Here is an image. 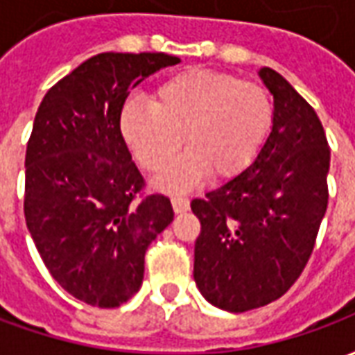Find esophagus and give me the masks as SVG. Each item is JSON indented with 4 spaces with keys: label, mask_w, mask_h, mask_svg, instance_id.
<instances>
[{
    "label": "esophagus",
    "mask_w": 355,
    "mask_h": 355,
    "mask_svg": "<svg viewBox=\"0 0 355 355\" xmlns=\"http://www.w3.org/2000/svg\"><path fill=\"white\" fill-rule=\"evenodd\" d=\"M171 203H173L175 213H186V211L190 209V200L184 198V196H175V198L171 200Z\"/></svg>",
    "instance_id": "34e87169"
}]
</instances>
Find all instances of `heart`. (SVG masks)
<instances>
[{"label": "heart", "mask_w": 355, "mask_h": 355, "mask_svg": "<svg viewBox=\"0 0 355 355\" xmlns=\"http://www.w3.org/2000/svg\"><path fill=\"white\" fill-rule=\"evenodd\" d=\"M274 104L266 89L236 76L192 68L157 85L152 102H125L119 127L144 169H165L178 150H190L157 177L165 190H188L205 175L238 177L268 137Z\"/></svg>", "instance_id": "obj_1"}]
</instances>
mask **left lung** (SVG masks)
<instances>
[{"label": "left lung", "mask_w": 355, "mask_h": 355, "mask_svg": "<svg viewBox=\"0 0 355 355\" xmlns=\"http://www.w3.org/2000/svg\"><path fill=\"white\" fill-rule=\"evenodd\" d=\"M274 121L254 162L190 203L201 232L193 279L220 310L247 312L285 295L315 245L327 211L331 162L320 117L289 81L261 68Z\"/></svg>", "instance_id": "1"}]
</instances>
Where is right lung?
Returning a JSON list of instances; mask_svg holds the SVG:
<instances>
[{"label":"right lung","instance_id":"add662e5","mask_svg":"<svg viewBox=\"0 0 355 355\" xmlns=\"http://www.w3.org/2000/svg\"><path fill=\"white\" fill-rule=\"evenodd\" d=\"M180 62L165 53H101L43 96L26 148L24 216L42 261L72 297L116 308L140 289L148 245L173 223L144 178L119 116L129 91Z\"/></svg>","mask_w":355,"mask_h":355}]
</instances>
